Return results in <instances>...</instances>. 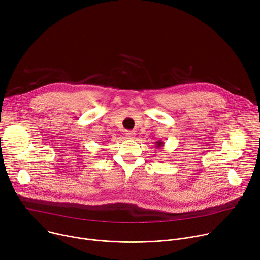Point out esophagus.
Instances as JSON below:
<instances>
[{
  "mask_svg": "<svg viewBox=\"0 0 260 260\" xmlns=\"http://www.w3.org/2000/svg\"><path fill=\"white\" fill-rule=\"evenodd\" d=\"M125 136H126V138H127V139L133 140V139H135L136 134H135V132H133V131H127V132L125 133Z\"/></svg>",
  "mask_w": 260,
  "mask_h": 260,
  "instance_id": "1",
  "label": "esophagus"
}]
</instances>
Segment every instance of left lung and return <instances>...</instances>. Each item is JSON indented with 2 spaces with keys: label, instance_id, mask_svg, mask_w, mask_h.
<instances>
[{
  "label": "left lung",
  "instance_id": "1",
  "mask_svg": "<svg viewBox=\"0 0 260 260\" xmlns=\"http://www.w3.org/2000/svg\"><path fill=\"white\" fill-rule=\"evenodd\" d=\"M164 142L162 141H157V142H155V147L156 148H158V149H160L161 150V148L164 147Z\"/></svg>",
  "mask_w": 260,
  "mask_h": 260
}]
</instances>
